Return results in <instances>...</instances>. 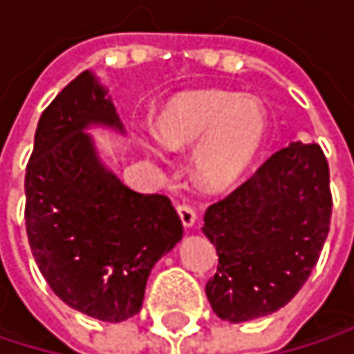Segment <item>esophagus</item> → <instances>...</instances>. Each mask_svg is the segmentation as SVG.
Instances as JSON below:
<instances>
[{
    "label": "esophagus",
    "instance_id": "obj_1",
    "mask_svg": "<svg viewBox=\"0 0 354 354\" xmlns=\"http://www.w3.org/2000/svg\"><path fill=\"white\" fill-rule=\"evenodd\" d=\"M178 215H180V221H182V225H184L186 230L194 227V223H196V213H194L192 207H188V205H178Z\"/></svg>",
    "mask_w": 354,
    "mask_h": 354
}]
</instances>
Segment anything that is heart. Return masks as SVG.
I'll use <instances>...</instances> for the list:
<instances>
[{
    "instance_id": "b5f03b06",
    "label": "heart",
    "mask_w": 354,
    "mask_h": 354,
    "mask_svg": "<svg viewBox=\"0 0 354 354\" xmlns=\"http://www.w3.org/2000/svg\"><path fill=\"white\" fill-rule=\"evenodd\" d=\"M156 137L170 151L192 147V180L211 192L238 184L268 139L262 100L230 90H190L170 98L156 116ZM145 151L162 153L145 143Z\"/></svg>"
}]
</instances>
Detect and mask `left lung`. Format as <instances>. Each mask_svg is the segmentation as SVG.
<instances>
[{
  "mask_svg": "<svg viewBox=\"0 0 354 354\" xmlns=\"http://www.w3.org/2000/svg\"><path fill=\"white\" fill-rule=\"evenodd\" d=\"M330 172L318 143H289L205 213L203 234L219 264L205 293L232 324L287 306L308 281L328 238Z\"/></svg>",
  "mask_w": 354,
  "mask_h": 354,
  "instance_id": "1",
  "label": "left lung"
}]
</instances>
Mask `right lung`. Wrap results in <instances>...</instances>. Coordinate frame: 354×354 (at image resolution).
I'll use <instances>...</instances> for the list:
<instances>
[{
  "instance_id": "1",
  "label": "right lung",
  "mask_w": 354,
  "mask_h": 354,
  "mask_svg": "<svg viewBox=\"0 0 354 354\" xmlns=\"http://www.w3.org/2000/svg\"><path fill=\"white\" fill-rule=\"evenodd\" d=\"M124 133L108 90L80 73L42 112L26 166V234L36 264L69 308L102 322L141 310L153 264L182 240L170 198L122 184L88 129Z\"/></svg>"
}]
</instances>
